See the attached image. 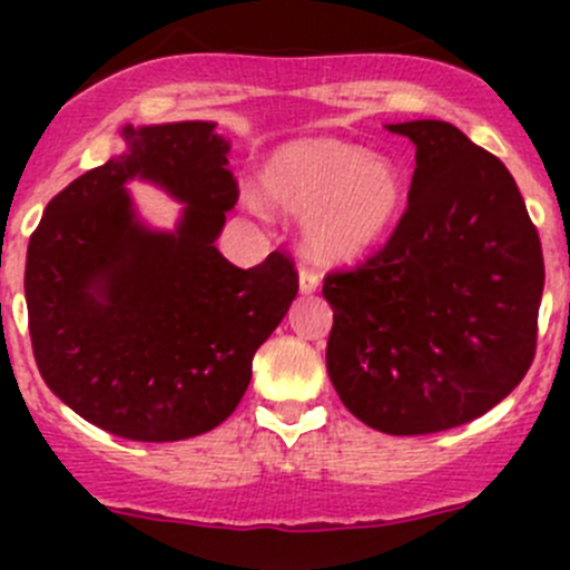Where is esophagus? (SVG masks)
Returning <instances> with one entry per match:
<instances>
[{
    "label": "esophagus",
    "instance_id": "obj_1",
    "mask_svg": "<svg viewBox=\"0 0 570 570\" xmlns=\"http://www.w3.org/2000/svg\"><path fill=\"white\" fill-rule=\"evenodd\" d=\"M297 284H301V292L303 295H312V292H317L320 286V275L314 273V269H301V275H297Z\"/></svg>",
    "mask_w": 570,
    "mask_h": 570
}]
</instances>
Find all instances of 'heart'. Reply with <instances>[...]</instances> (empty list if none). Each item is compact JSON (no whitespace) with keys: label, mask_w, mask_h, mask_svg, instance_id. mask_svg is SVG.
Instances as JSON below:
<instances>
[{"label":"heart","mask_w":570,"mask_h":570,"mask_svg":"<svg viewBox=\"0 0 570 570\" xmlns=\"http://www.w3.org/2000/svg\"><path fill=\"white\" fill-rule=\"evenodd\" d=\"M258 181L273 204L306 217L303 245L322 264H350L375 248L394 226L407 189L394 159L336 137L275 148Z\"/></svg>","instance_id":"obj_1"}]
</instances>
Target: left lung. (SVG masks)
I'll list each match as a JSON object with an SVG mask.
<instances>
[{
    "label": "left lung",
    "instance_id": "1",
    "mask_svg": "<svg viewBox=\"0 0 570 570\" xmlns=\"http://www.w3.org/2000/svg\"><path fill=\"white\" fill-rule=\"evenodd\" d=\"M386 129L416 146L407 209L375 256L322 284L325 361L353 416L428 435L482 416L524 381L543 250L515 178L458 126Z\"/></svg>",
    "mask_w": 570,
    "mask_h": 570
}]
</instances>
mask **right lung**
<instances>
[{
  "instance_id": "1",
  "label": "right lung",
  "mask_w": 570,
  "mask_h": 570,
  "mask_svg": "<svg viewBox=\"0 0 570 570\" xmlns=\"http://www.w3.org/2000/svg\"><path fill=\"white\" fill-rule=\"evenodd\" d=\"M212 120L120 129L124 151L46 206L24 295L40 377L71 411L129 441H181L226 422L253 355L297 295L289 256L239 269L217 250L237 181ZM140 177L184 203L174 233L139 220Z\"/></svg>"
}]
</instances>
